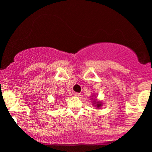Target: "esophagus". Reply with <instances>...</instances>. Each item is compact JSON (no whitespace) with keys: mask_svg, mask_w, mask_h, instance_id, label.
<instances>
[{"mask_svg":"<svg viewBox=\"0 0 152 152\" xmlns=\"http://www.w3.org/2000/svg\"><path fill=\"white\" fill-rule=\"evenodd\" d=\"M74 96H75L78 97V96H81V94H80V93H77V92H75V93H74Z\"/></svg>","mask_w":152,"mask_h":152,"instance_id":"esophagus-1","label":"esophagus"}]
</instances>
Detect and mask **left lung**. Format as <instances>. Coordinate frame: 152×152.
<instances>
[{
	"mask_svg": "<svg viewBox=\"0 0 152 152\" xmlns=\"http://www.w3.org/2000/svg\"><path fill=\"white\" fill-rule=\"evenodd\" d=\"M93 103H94V105L96 106V108H98V109H99V108L101 107V106H102V103L100 102H97V101H96L95 99H94V101H93Z\"/></svg>",
	"mask_w": 152,
	"mask_h": 152,
	"instance_id": "8db88e82",
	"label": "left lung"
}]
</instances>
